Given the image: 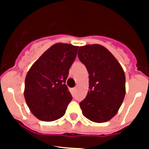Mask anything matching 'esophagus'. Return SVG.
<instances>
[{
    "mask_svg": "<svg viewBox=\"0 0 149 149\" xmlns=\"http://www.w3.org/2000/svg\"><path fill=\"white\" fill-rule=\"evenodd\" d=\"M76 91H77V88H76V87H75V88H72V94H74V93H76Z\"/></svg>",
    "mask_w": 149,
    "mask_h": 149,
    "instance_id": "34e87169",
    "label": "esophagus"
}]
</instances>
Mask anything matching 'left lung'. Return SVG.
I'll use <instances>...</instances> for the list:
<instances>
[{
	"mask_svg": "<svg viewBox=\"0 0 149 149\" xmlns=\"http://www.w3.org/2000/svg\"><path fill=\"white\" fill-rule=\"evenodd\" d=\"M78 57L89 73V91L79 103L84 117L91 121L111 120L125 96V75L114 56L100 45L79 47Z\"/></svg>",
	"mask_w": 149,
	"mask_h": 149,
	"instance_id": "left-lung-1",
	"label": "left lung"
}]
</instances>
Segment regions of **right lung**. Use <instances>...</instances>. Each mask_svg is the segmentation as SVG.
I'll use <instances>...</instances> for the list:
<instances>
[{"label": "right lung", "instance_id": "add662e5", "mask_svg": "<svg viewBox=\"0 0 149 149\" xmlns=\"http://www.w3.org/2000/svg\"><path fill=\"white\" fill-rule=\"evenodd\" d=\"M78 46L57 43L31 65L25 77L24 98L30 111L43 121L62 118L72 100L65 81Z\"/></svg>", "mask_w": 149, "mask_h": 149}]
</instances>
